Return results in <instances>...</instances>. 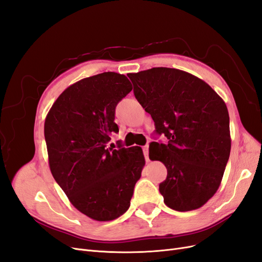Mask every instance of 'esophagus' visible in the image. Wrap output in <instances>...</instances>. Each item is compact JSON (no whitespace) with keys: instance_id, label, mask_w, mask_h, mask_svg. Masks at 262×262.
Instances as JSON below:
<instances>
[{"instance_id":"obj_1","label":"esophagus","mask_w":262,"mask_h":262,"mask_svg":"<svg viewBox=\"0 0 262 262\" xmlns=\"http://www.w3.org/2000/svg\"><path fill=\"white\" fill-rule=\"evenodd\" d=\"M143 153H144V156H145V160L149 161V158H148V144L143 146Z\"/></svg>"}]
</instances>
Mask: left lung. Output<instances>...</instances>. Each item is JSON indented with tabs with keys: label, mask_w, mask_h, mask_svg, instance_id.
I'll list each match as a JSON object with an SVG mask.
<instances>
[{
	"label": "left lung",
	"mask_w": 262,
	"mask_h": 262,
	"mask_svg": "<svg viewBox=\"0 0 262 262\" xmlns=\"http://www.w3.org/2000/svg\"><path fill=\"white\" fill-rule=\"evenodd\" d=\"M155 132L149 158L167 168L160 192L179 212L201 208L217 191L231 153L229 116L224 100L204 81L185 71L153 68L128 75Z\"/></svg>",
	"instance_id": "left-lung-1"
}]
</instances>
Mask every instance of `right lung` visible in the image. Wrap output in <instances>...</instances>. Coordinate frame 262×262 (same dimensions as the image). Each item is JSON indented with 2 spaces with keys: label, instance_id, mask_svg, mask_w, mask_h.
Returning a JSON list of instances; mask_svg holds the SVG:
<instances>
[{
  "label": "right lung",
  "instance_id": "obj_1",
  "mask_svg": "<svg viewBox=\"0 0 262 262\" xmlns=\"http://www.w3.org/2000/svg\"><path fill=\"white\" fill-rule=\"evenodd\" d=\"M132 91L125 75L105 72L69 86L45 121L54 180L74 207L95 221L119 217L129 209L145 165L140 146L109 147L118 102Z\"/></svg>",
  "mask_w": 262,
  "mask_h": 262
}]
</instances>
